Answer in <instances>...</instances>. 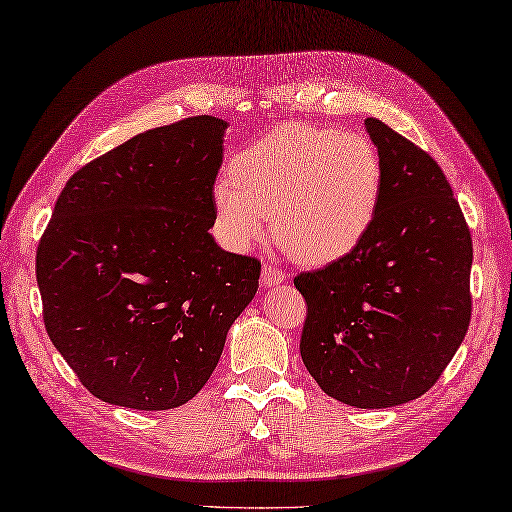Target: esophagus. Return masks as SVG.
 I'll list each match as a JSON object with an SVG mask.
<instances>
[{
  "mask_svg": "<svg viewBox=\"0 0 512 512\" xmlns=\"http://www.w3.org/2000/svg\"><path fill=\"white\" fill-rule=\"evenodd\" d=\"M287 280V271H282L280 267L265 263L263 265V285L271 287V285H278V282H285Z\"/></svg>",
  "mask_w": 512,
  "mask_h": 512,
  "instance_id": "esophagus-1",
  "label": "esophagus"
}]
</instances>
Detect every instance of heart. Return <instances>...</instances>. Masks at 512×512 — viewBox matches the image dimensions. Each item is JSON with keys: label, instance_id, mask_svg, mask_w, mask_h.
Listing matches in <instances>:
<instances>
[{"label": "heart", "instance_id": "1", "mask_svg": "<svg viewBox=\"0 0 512 512\" xmlns=\"http://www.w3.org/2000/svg\"><path fill=\"white\" fill-rule=\"evenodd\" d=\"M381 195V157L370 138L282 124L236 157L214 186L223 243L249 249L274 219L276 241L302 263L348 256L370 230Z\"/></svg>", "mask_w": 512, "mask_h": 512}]
</instances>
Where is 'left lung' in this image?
I'll return each instance as SVG.
<instances>
[{
  "instance_id": "1",
  "label": "left lung",
  "mask_w": 512,
  "mask_h": 512,
  "mask_svg": "<svg viewBox=\"0 0 512 512\" xmlns=\"http://www.w3.org/2000/svg\"><path fill=\"white\" fill-rule=\"evenodd\" d=\"M381 195L361 243L295 276L306 300L300 355L317 385L361 410L423 396L471 322V232L440 166L377 118Z\"/></svg>"
}]
</instances>
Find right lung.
Segmentation results:
<instances>
[{
  "instance_id": "obj_1",
  "label": "right lung",
  "mask_w": 512,
  "mask_h": 512,
  "mask_svg": "<svg viewBox=\"0 0 512 512\" xmlns=\"http://www.w3.org/2000/svg\"><path fill=\"white\" fill-rule=\"evenodd\" d=\"M225 129L195 116L144 131L56 199L37 249L45 331L100 401L146 412L188 403L254 300L260 263L210 234Z\"/></svg>"
}]
</instances>
